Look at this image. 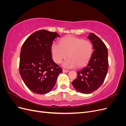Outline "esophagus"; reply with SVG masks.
I'll list each match as a JSON object with an SVG mask.
<instances>
[{"mask_svg":"<svg viewBox=\"0 0 126 126\" xmlns=\"http://www.w3.org/2000/svg\"><path fill=\"white\" fill-rule=\"evenodd\" d=\"M63 72H64V73H66V72H69V70H67L63 69Z\"/></svg>","mask_w":126,"mask_h":126,"instance_id":"1","label":"esophagus"}]
</instances>
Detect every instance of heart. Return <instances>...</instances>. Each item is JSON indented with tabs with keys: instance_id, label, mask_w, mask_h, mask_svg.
<instances>
[{
	"instance_id": "heart-1",
	"label": "heart",
	"mask_w": 126,
	"mask_h": 126,
	"mask_svg": "<svg viewBox=\"0 0 126 126\" xmlns=\"http://www.w3.org/2000/svg\"><path fill=\"white\" fill-rule=\"evenodd\" d=\"M51 51L56 63H60L68 56L69 58L63 62V66L66 68L77 66L80 68L89 62L93 54V47L89 40L69 36L61 39L59 45L53 44Z\"/></svg>"
}]
</instances>
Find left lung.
<instances>
[{
  "instance_id": "left-lung-1",
  "label": "left lung",
  "mask_w": 126,
  "mask_h": 126,
  "mask_svg": "<svg viewBox=\"0 0 126 126\" xmlns=\"http://www.w3.org/2000/svg\"><path fill=\"white\" fill-rule=\"evenodd\" d=\"M94 51L86 66L77 71V77L72 82L75 89L89 94L97 90L104 82L108 70V50L105 44L93 33L88 36Z\"/></svg>"
}]
</instances>
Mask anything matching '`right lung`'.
I'll return each mask as SVG.
<instances>
[{
	"instance_id": "add662e5",
	"label": "right lung",
	"mask_w": 126,
	"mask_h": 126,
	"mask_svg": "<svg viewBox=\"0 0 126 126\" xmlns=\"http://www.w3.org/2000/svg\"><path fill=\"white\" fill-rule=\"evenodd\" d=\"M60 36L46 30H40L29 36L22 46L19 72L26 86L38 94L50 92L62 69L52 58L53 41Z\"/></svg>"
}]
</instances>
